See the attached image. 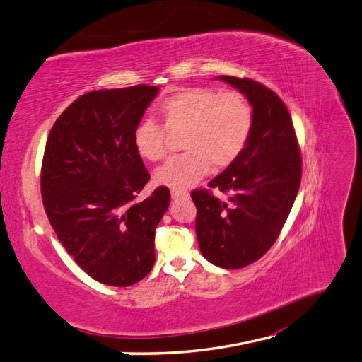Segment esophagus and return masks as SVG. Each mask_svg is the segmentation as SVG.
I'll use <instances>...</instances> for the list:
<instances>
[{
  "label": "esophagus",
  "mask_w": 362,
  "mask_h": 362,
  "mask_svg": "<svg viewBox=\"0 0 362 362\" xmlns=\"http://www.w3.org/2000/svg\"><path fill=\"white\" fill-rule=\"evenodd\" d=\"M171 197L173 199H185V197H189V192L188 191H183V189H171Z\"/></svg>",
  "instance_id": "obj_1"
}]
</instances>
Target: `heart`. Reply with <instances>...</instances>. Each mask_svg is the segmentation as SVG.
Returning <instances> with one entry per match:
<instances>
[{
	"label": "heart",
	"instance_id": "heart-1",
	"mask_svg": "<svg viewBox=\"0 0 362 362\" xmlns=\"http://www.w3.org/2000/svg\"><path fill=\"white\" fill-rule=\"evenodd\" d=\"M159 116L170 133H182L180 146L154 173L156 183L187 189L197 183L212 165L225 168L243 151L252 129V107L240 91L192 87L175 91L159 107ZM153 120L137 125L133 144L148 162L160 160L166 153V132Z\"/></svg>",
	"mask_w": 362,
	"mask_h": 362
}]
</instances>
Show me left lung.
Returning a JSON list of instances; mask_svg holds the SVG:
<instances>
[{
  "label": "left lung",
  "mask_w": 362,
  "mask_h": 362,
  "mask_svg": "<svg viewBox=\"0 0 362 362\" xmlns=\"http://www.w3.org/2000/svg\"><path fill=\"white\" fill-rule=\"evenodd\" d=\"M247 98L252 129L243 151L208 187L196 189V234L203 257L223 269H240L275 243L301 182L300 146L284 102L249 78L218 76Z\"/></svg>",
  "instance_id": "1"
}]
</instances>
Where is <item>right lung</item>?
<instances>
[{
	"label": "right lung",
	"instance_id": "1",
	"mask_svg": "<svg viewBox=\"0 0 362 362\" xmlns=\"http://www.w3.org/2000/svg\"><path fill=\"white\" fill-rule=\"evenodd\" d=\"M157 91L141 84L86 93L64 110L45 144V214L73 260L102 284L132 286L153 269L170 189L136 200L150 174L133 136Z\"/></svg>",
	"mask_w": 362,
	"mask_h": 362
}]
</instances>
